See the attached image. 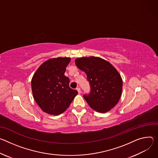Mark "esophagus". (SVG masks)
Returning <instances> with one entry per match:
<instances>
[{
	"instance_id": "obj_1",
	"label": "esophagus",
	"mask_w": 158,
	"mask_h": 158,
	"mask_svg": "<svg viewBox=\"0 0 158 158\" xmlns=\"http://www.w3.org/2000/svg\"><path fill=\"white\" fill-rule=\"evenodd\" d=\"M77 90L78 91V94H81V90H80V88H77Z\"/></svg>"
}]
</instances>
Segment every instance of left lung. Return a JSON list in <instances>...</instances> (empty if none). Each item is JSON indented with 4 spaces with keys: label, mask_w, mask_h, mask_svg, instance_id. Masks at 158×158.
<instances>
[{
    "label": "left lung",
    "mask_w": 158,
    "mask_h": 158,
    "mask_svg": "<svg viewBox=\"0 0 158 158\" xmlns=\"http://www.w3.org/2000/svg\"><path fill=\"white\" fill-rule=\"evenodd\" d=\"M75 64L86 73L90 85V94L83 95L87 103L98 112L110 111L122 92L123 82L117 70L108 61L97 56L78 58Z\"/></svg>",
    "instance_id": "left-lung-1"
}]
</instances>
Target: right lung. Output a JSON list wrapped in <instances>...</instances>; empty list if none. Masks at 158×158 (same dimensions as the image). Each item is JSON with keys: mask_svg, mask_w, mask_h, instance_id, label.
<instances>
[{"mask_svg": "<svg viewBox=\"0 0 158 158\" xmlns=\"http://www.w3.org/2000/svg\"><path fill=\"white\" fill-rule=\"evenodd\" d=\"M70 61L68 57L49 59L40 65L32 78L34 99L48 114L63 113L78 94L76 90L70 89L69 80L64 75Z\"/></svg>", "mask_w": 158, "mask_h": 158, "instance_id": "1", "label": "right lung"}]
</instances>
